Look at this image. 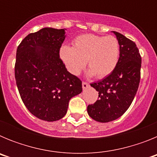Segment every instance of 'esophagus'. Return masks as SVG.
Instances as JSON below:
<instances>
[{"label": "esophagus", "mask_w": 157, "mask_h": 157, "mask_svg": "<svg viewBox=\"0 0 157 157\" xmlns=\"http://www.w3.org/2000/svg\"><path fill=\"white\" fill-rule=\"evenodd\" d=\"M82 85L83 90H86V89L89 88V86H90V84H89V83H87V82H83Z\"/></svg>", "instance_id": "esophagus-1"}]
</instances>
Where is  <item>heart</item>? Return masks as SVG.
<instances>
[{"mask_svg": "<svg viewBox=\"0 0 157 157\" xmlns=\"http://www.w3.org/2000/svg\"><path fill=\"white\" fill-rule=\"evenodd\" d=\"M120 52V43L113 36L83 34L74 40L73 47L62 46L59 57L71 74L79 75L87 60L90 67L87 75L92 77L97 75L102 78L115 70Z\"/></svg>", "mask_w": 157, "mask_h": 157, "instance_id": "b5f03b06", "label": "heart"}]
</instances>
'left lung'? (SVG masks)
<instances>
[{
  "instance_id": "obj_1",
  "label": "left lung",
  "mask_w": 157,
  "mask_h": 157,
  "mask_svg": "<svg viewBox=\"0 0 157 157\" xmlns=\"http://www.w3.org/2000/svg\"><path fill=\"white\" fill-rule=\"evenodd\" d=\"M120 43V58L115 70L98 82L90 84L99 99L87 107L89 116L95 121L108 123L123 116L138 91L141 58L135 43L123 34L112 31Z\"/></svg>"
}]
</instances>
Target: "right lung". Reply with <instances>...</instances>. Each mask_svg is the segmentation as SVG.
<instances>
[{"label": "right lung", "mask_w": 157, "mask_h": 157, "mask_svg": "<svg viewBox=\"0 0 157 157\" xmlns=\"http://www.w3.org/2000/svg\"><path fill=\"white\" fill-rule=\"evenodd\" d=\"M66 30L41 29L28 34L16 51L15 77L22 101L32 115L45 121L62 119L69 101L82 91L81 80L59 58Z\"/></svg>", "instance_id": "obj_1"}]
</instances>
